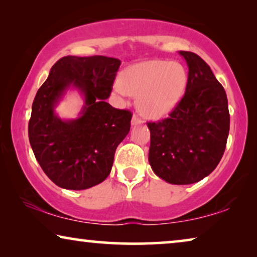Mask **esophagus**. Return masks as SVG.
I'll return each instance as SVG.
<instances>
[{
  "label": "esophagus",
  "instance_id": "obj_1",
  "mask_svg": "<svg viewBox=\"0 0 257 257\" xmlns=\"http://www.w3.org/2000/svg\"><path fill=\"white\" fill-rule=\"evenodd\" d=\"M142 122H143V120H142V118H141V117H139V116H137V115H136V114H135V115H134V116H133L132 123H133L134 125H135V124H141V123H142Z\"/></svg>",
  "mask_w": 257,
  "mask_h": 257
}]
</instances>
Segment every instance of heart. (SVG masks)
Wrapping results in <instances>:
<instances>
[{
  "instance_id": "obj_1",
  "label": "heart",
  "mask_w": 257,
  "mask_h": 257,
  "mask_svg": "<svg viewBox=\"0 0 257 257\" xmlns=\"http://www.w3.org/2000/svg\"><path fill=\"white\" fill-rule=\"evenodd\" d=\"M188 74L182 64L167 60H149L129 67L114 84L121 97L139 95L137 106L145 116L162 117L185 94Z\"/></svg>"
}]
</instances>
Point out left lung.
<instances>
[{"mask_svg":"<svg viewBox=\"0 0 257 257\" xmlns=\"http://www.w3.org/2000/svg\"><path fill=\"white\" fill-rule=\"evenodd\" d=\"M188 66V83L166 118L148 122L149 163L160 179L190 185L211 173L224 155L229 132L226 92L206 62L180 51Z\"/></svg>","mask_w":257,"mask_h":257,"instance_id":"1","label":"left lung"}]
</instances>
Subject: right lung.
<instances>
[{"label":"right lung","instance_id":"obj_1","mask_svg":"<svg viewBox=\"0 0 257 257\" xmlns=\"http://www.w3.org/2000/svg\"><path fill=\"white\" fill-rule=\"evenodd\" d=\"M121 61L107 56H64L52 67L38 90L29 121V140L46 175L64 189L82 190L104 181L117 145L130 130L133 114L106 102ZM75 87L84 106L74 120H62L54 108Z\"/></svg>","mask_w":257,"mask_h":257}]
</instances>
